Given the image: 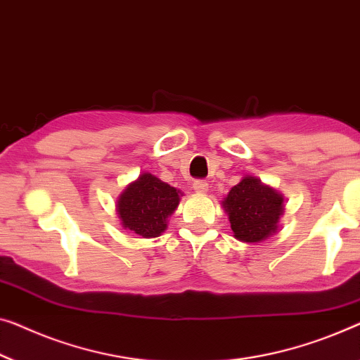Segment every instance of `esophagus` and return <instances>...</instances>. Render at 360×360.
Segmentation results:
<instances>
[{"label":"esophagus","instance_id":"esophagus-1","mask_svg":"<svg viewBox=\"0 0 360 360\" xmlns=\"http://www.w3.org/2000/svg\"><path fill=\"white\" fill-rule=\"evenodd\" d=\"M194 191L198 192V194H205V192L208 191V182L203 181V179H198L194 182Z\"/></svg>","mask_w":360,"mask_h":360}]
</instances>
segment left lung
Returning <instances> with one entry per match:
<instances>
[{
    "mask_svg": "<svg viewBox=\"0 0 360 360\" xmlns=\"http://www.w3.org/2000/svg\"><path fill=\"white\" fill-rule=\"evenodd\" d=\"M234 238L243 243H262L278 231L284 198L259 178L245 176L231 187L223 200Z\"/></svg>",
    "mask_w": 360,
    "mask_h": 360,
    "instance_id": "obj_1",
    "label": "left lung"
}]
</instances>
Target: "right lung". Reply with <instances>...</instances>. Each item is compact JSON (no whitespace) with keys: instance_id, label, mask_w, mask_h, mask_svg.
<instances>
[{"instance_id":"right-lung-1","label":"right lung","mask_w":360,"mask_h":360,"mask_svg":"<svg viewBox=\"0 0 360 360\" xmlns=\"http://www.w3.org/2000/svg\"><path fill=\"white\" fill-rule=\"evenodd\" d=\"M179 197L181 192L174 187L142 173L117 198V217L124 229L142 238H158L168 226V217L178 208Z\"/></svg>"}]
</instances>
